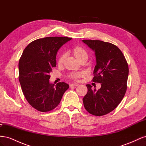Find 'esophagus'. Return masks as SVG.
<instances>
[{"mask_svg": "<svg viewBox=\"0 0 146 146\" xmlns=\"http://www.w3.org/2000/svg\"><path fill=\"white\" fill-rule=\"evenodd\" d=\"M78 85L77 83H71L70 84V87H72V86H77Z\"/></svg>", "mask_w": 146, "mask_h": 146, "instance_id": "obj_1", "label": "esophagus"}]
</instances>
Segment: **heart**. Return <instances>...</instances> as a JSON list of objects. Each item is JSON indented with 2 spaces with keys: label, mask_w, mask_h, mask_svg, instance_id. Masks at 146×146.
<instances>
[{
  "label": "heart",
  "mask_w": 146,
  "mask_h": 146,
  "mask_svg": "<svg viewBox=\"0 0 146 146\" xmlns=\"http://www.w3.org/2000/svg\"><path fill=\"white\" fill-rule=\"evenodd\" d=\"M73 53L75 55V56L78 60L81 57L83 56H88V54L87 52L85 50V48H83L82 47H76L74 48V49L73 50ZM66 57V54L63 53L60 56V58L58 59V63H62L63 62V61ZM82 72H72L69 75V77L71 78L72 79H77L80 77L82 76Z\"/></svg>",
  "instance_id": "obj_1"
}]
</instances>
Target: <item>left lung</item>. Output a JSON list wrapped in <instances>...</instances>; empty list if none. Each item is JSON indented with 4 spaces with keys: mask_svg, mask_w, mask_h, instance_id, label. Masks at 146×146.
<instances>
[{
    "mask_svg": "<svg viewBox=\"0 0 146 146\" xmlns=\"http://www.w3.org/2000/svg\"><path fill=\"white\" fill-rule=\"evenodd\" d=\"M82 41L95 52L96 65L92 81L101 83L99 90L86 85L84 107L92 115H105L115 109L124 97L129 66L122 52L113 44L90 39Z\"/></svg>",
    "mask_w": 146,
    "mask_h": 146,
    "instance_id": "obj_1",
    "label": "left lung"
}]
</instances>
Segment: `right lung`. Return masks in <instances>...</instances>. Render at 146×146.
<instances>
[{"label": "right lung", "mask_w": 146, "mask_h": 146, "mask_svg": "<svg viewBox=\"0 0 146 146\" xmlns=\"http://www.w3.org/2000/svg\"><path fill=\"white\" fill-rule=\"evenodd\" d=\"M68 37H46L30 42L24 50L19 62V80L26 100L41 112L56 108L69 88L68 84L50 83L49 74L56 65L59 48L71 40Z\"/></svg>", "instance_id": "add662e5"}]
</instances>
